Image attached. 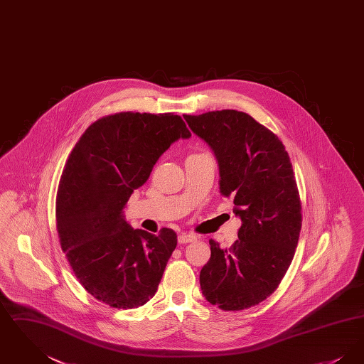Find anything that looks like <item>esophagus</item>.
<instances>
[{
	"label": "esophagus",
	"instance_id": "34e87169",
	"mask_svg": "<svg viewBox=\"0 0 364 364\" xmlns=\"http://www.w3.org/2000/svg\"><path fill=\"white\" fill-rule=\"evenodd\" d=\"M195 240H196V237L193 235H190V233H181L178 236V242L180 244H187V242H195Z\"/></svg>",
	"mask_w": 364,
	"mask_h": 364
}]
</instances>
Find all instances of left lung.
I'll return each instance as SVG.
<instances>
[{"mask_svg":"<svg viewBox=\"0 0 364 364\" xmlns=\"http://www.w3.org/2000/svg\"><path fill=\"white\" fill-rule=\"evenodd\" d=\"M184 119L213 149L220 192L233 199L242 223L230 248L208 242L202 292L224 311L250 309L277 289L294 259L301 200L292 162L277 135L244 112L225 109Z\"/></svg>","mask_w":364,"mask_h":364,"instance_id":"1","label":"left lung"}]
</instances>
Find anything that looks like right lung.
<instances>
[{
  "label": "right lung",
  "mask_w": 364,
  "mask_h": 364,
  "mask_svg": "<svg viewBox=\"0 0 364 364\" xmlns=\"http://www.w3.org/2000/svg\"><path fill=\"white\" fill-rule=\"evenodd\" d=\"M190 136L174 113L122 112L92 122L65 162L55 198L60 244L82 287L113 309H138L156 294L177 235L132 229L122 208L158 158Z\"/></svg>",
  "instance_id": "1"
}]
</instances>
